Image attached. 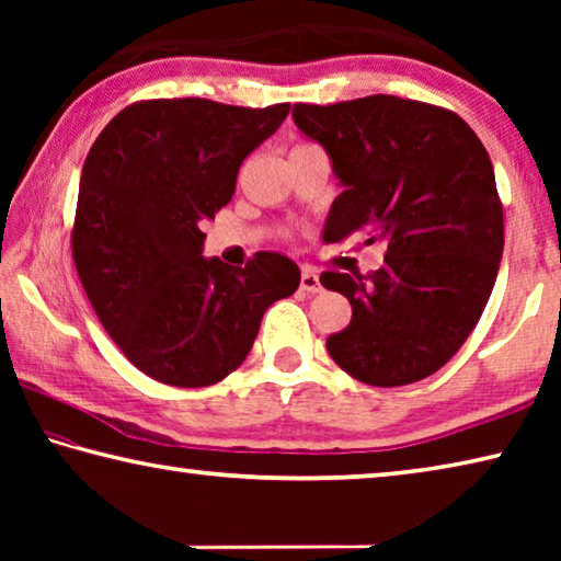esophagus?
Masks as SVG:
<instances>
[{"instance_id":"esophagus-1","label":"esophagus","mask_w":561,"mask_h":561,"mask_svg":"<svg viewBox=\"0 0 561 561\" xmlns=\"http://www.w3.org/2000/svg\"><path fill=\"white\" fill-rule=\"evenodd\" d=\"M301 291L307 294H317L321 291V282H319V274L311 270V267H301V282H299Z\"/></svg>"}]
</instances>
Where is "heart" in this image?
I'll use <instances>...</instances> for the list:
<instances>
[{
  "label": "heart",
  "instance_id": "heart-1",
  "mask_svg": "<svg viewBox=\"0 0 561 561\" xmlns=\"http://www.w3.org/2000/svg\"><path fill=\"white\" fill-rule=\"evenodd\" d=\"M301 148H314V146H307V144H304V146H297L294 150H301Z\"/></svg>",
  "mask_w": 561,
  "mask_h": 561
}]
</instances>
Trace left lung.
<instances>
[{"label":"left lung","instance_id":"1","mask_svg":"<svg viewBox=\"0 0 561 561\" xmlns=\"http://www.w3.org/2000/svg\"><path fill=\"white\" fill-rule=\"evenodd\" d=\"M291 116L346 187L324 242H386L383 267L366 277L321 274L354 311L327 339L329 356L368 386L421 381L465 344L495 287L505 222L488 150L458 113L386 93L294 103Z\"/></svg>","mask_w":561,"mask_h":561}]
</instances>
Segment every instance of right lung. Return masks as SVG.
<instances>
[{"label":"right lung","mask_w":561,"mask_h":561,"mask_svg":"<svg viewBox=\"0 0 561 561\" xmlns=\"http://www.w3.org/2000/svg\"><path fill=\"white\" fill-rule=\"evenodd\" d=\"M289 103L136 101L111 118L81 170L71 254L103 329L160 383L203 388L250 354L264 311L299 267L257 252L244 267L203 257V225L232 201L242 160Z\"/></svg>","instance_id":"right-lung-1"}]
</instances>
